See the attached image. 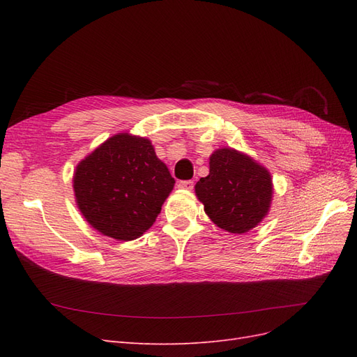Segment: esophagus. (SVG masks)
Returning <instances> with one entry per match:
<instances>
[{
  "label": "esophagus",
  "instance_id": "1",
  "mask_svg": "<svg viewBox=\"0 0 357 357\" xmlns=\"http://www.w3.org/2000/svg\"><path fill=\"white\" fill-rule=\"evenodd\" d=\"M178 189H185V190H192L193 189V181L192 180H181L178 181Z\"/></svg>",
  "mask_w": 357,
  "mask_h": 357
}]
</instances>
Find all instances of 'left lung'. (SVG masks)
Here are the masks:
<instances>
[{"label": "left lung", "instance_id": "left-lung-1", "mask_svg": "<svg viewBox=\"0 0 357 357\" xmlns=\"http://www.w3.org/2000/svg\"><path fill=\"white\" fill-rule=\"evenodd\" d=\"M195 193L214 225L231 234H245L268 214L273 180L250 156L225 147L210 156V174L199 178Z\"/></svg>", "mask_w": 357, "mask_h": 357}]
</instances>
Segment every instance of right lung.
Wrapping results in <instances>:
<instances>
[{"label":"right lung","instance_id":"obj_1","mask_svg":"<svg viewBox=\"0 0 357 357\" xmlns=\"http://www.w3.org/2000/svg\"><path fill=\"white\" fill-rule=\"evenodd\" d=\"M174 183L150 139L128 132L96 147L73 177L83 218L117 241H132L155 223Z\"/></svg>","mask_w":357,"mask_h":357}]
</instances>
